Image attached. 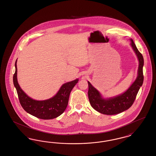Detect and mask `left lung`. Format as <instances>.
Instances as JSON below:
<instances>
[{"instance_id": "left-lung-1", "label": "left lung", "mask_w": 156, "mask_h": 156, "mask_svg": "<svg viewBox=\"0 0 156 156\" xmlns=\"http://www.w3.org/2000/svg\"><path fill=\"white\" fill-rule=\"evenodd\" d=\"M130 45L136 53L139 62L138 68V75L129 89L116 97L104 99L100 92L95 89L91 83H88V98L92 107L98 112L107 115H116L127 110L133 104L137 94L143 85L144 76L143 67L144 59L143 55L137 48L132 39H130Z\"/></svg>"}]
</instances>
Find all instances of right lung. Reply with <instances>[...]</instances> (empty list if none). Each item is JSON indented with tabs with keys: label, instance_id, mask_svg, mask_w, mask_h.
Returning <instances> with one entry per match:
<instances>
[{
	"label": "right lung",
	"instance_id": "add662e5",
	"mask_svg": "<svg viewBox=\"0 0 156 156\" xmlns=\"http://www.w3.org/2000/svg\"><path fill=\"white\" fill-rule=\"evenodd\" d=\"M17 60L15 62L13 83L20 103L25 111L39 119H54L60 116L67 108L71 91L78 83V79L63 84L57 94L44 101H36L29 97L20 87L17 78Z\"/></svg>",
	"mask_w": 156,
	"mask_h": 156
}]
</instances>
